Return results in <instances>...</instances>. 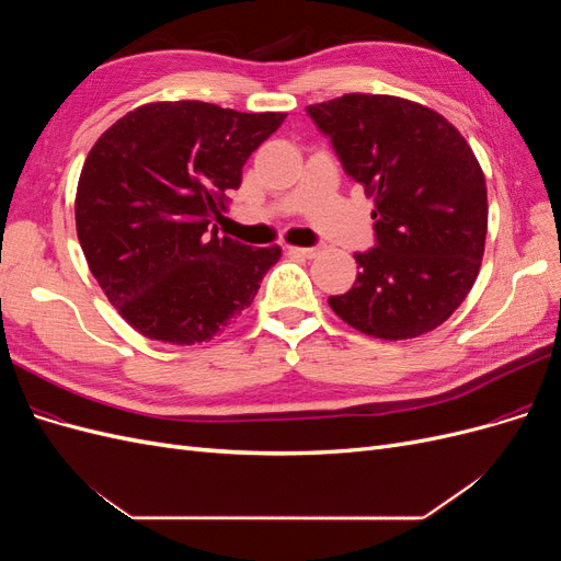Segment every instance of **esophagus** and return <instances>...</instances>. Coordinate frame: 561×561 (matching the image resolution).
<instances>
[{"mask_svg": "<svg viewBox=\"0 0 561 561\" xmlns=\"http://www.w3.org/2000/svg\"><path fill=\"white\" fill-rule=\"evenodd\" d=\"M285 250L290 254H299V257H307V260L316 257V254L320 252L318 248H299V245H285Z\"/></svg>", "mask_w": 561, "mask_h": 561, "instance_id": "obj_1", "label": "esophagus"}]
</instances>
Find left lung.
I'll return each mask as SVG.
<instances>
[{"label": "left lung", "mask_w": 561, "mask_h": 561, "mask_svg": "<svg viewBox=\"0 0 561 561\" xmlns=\"http://www.w3.org/2000/svg\"><path fill=\"white\" fill-rule=\"evenodd\" d=\"M346 173L375 198L377 248L330 309L367 336L428 334L478 280L489 208L478 157L451 122L414 100L346 93L307 107Z\"/></svg>", "instance_id": "left-lung-1"}]
</instances>
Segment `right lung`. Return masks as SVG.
<instances>
[{
	"label": "right lung",
	"instance_id": "1",
	"mask_svg": "<svg viewBox=\"0 0 561 561\" xmlns=\"http://www.w3.org/2000/svg\"><path fill=\"white\" fill-rule=\"evenodd\" d=\"M285 112L201 100L147 103L114 122L83 161L75 219L91 274L133 330L194 346L236 322L280 248L219 236L227 192Z\"/></svg>",
	"mask_w": 561,
	"mask_h": 561
}]
</instances>
